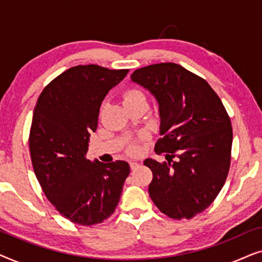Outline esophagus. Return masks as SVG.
<instances>
[{
    "mask_svg": "<svg viewBox=\"0 0 262 262\" xmlns=\"http://www.w3.org/2000/svg\"><path fill=\"white\" fill-rule=\"evenodd\" d=\"M130 167H131V169H136V168L139 167V163L136 162V161H131Z\"/></svg>",
    "mask_w": 262,
    "mask_h": 262,
    "instance_id": "1",
    "label": "esophagus"
}]
</instances>
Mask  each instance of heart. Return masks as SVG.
Here are the masks:
<instances>
[{
    "label": "heart",
    "instance_id": "obj_1",
    "mask_svg": "<svg viewBox=\"0 0 262 262\" xmlns=\"http://www.w3.org/2000/svg\"><path fill=\"white\" fill-rule=\"evenodd\" d=\"M139 99H145L144 94H143V93H142L141 91H137V89H131V91H127V92L124 94V96H123V102H124V103H127V102L135 101V100H139ZM131 151H132V152L136 151L135 146H132Z\"/></svg>",
    "mask_w": 262,
    "mask_h": 262
}]
</instances>
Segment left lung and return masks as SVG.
Here are the masks:
<instances>
[{"instance_id": "obj_1", "label": "left lung", "mask_w": 262, "mask_h": 262, "mask_svg": "<svg viewBox=\"0 0 262 262\" xmlns=\"http://www.w3.org/2000/svg\"><path fill=\"white\" fill-rule=\"evenodd\" d=\"M131 81L159 105L160 138L166 162L146 159L152 171L149 195L161 212L189 220L211 205L230 167L232 128L221 99L202 77L175 63L135 70Z\"/></svg>"}]
</instances>
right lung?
Wrapping results in <instances>:
<instances>
[{"instance_id": "1", "label": "right lung", "mask_w": 262, "mask_h": 262, "mask_svg": "<svg viewBox=\"0 0 262 262\" xmlns=\"http://www.w3.org/2000/svg\"><path fill=\"white\" fill-rule=\"evenodd\" d=\"M128 70L78 66L56 77L39 96L30 132L32 164L45 195L73 223H101L114 212L130 174L125 161L87 160L101 102Z\"/></svg>"}]
</instances>
